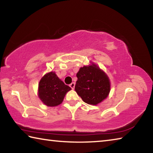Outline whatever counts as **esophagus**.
Wrapping results in <instances>:
<instances>
[{"label": "esophagus", "mask_w": 153, "mask_h": 153, "mask_svg": "<svg viewBox=\"0 0 153 153\" xmlns=\"http://www.w3.org/2000/svg\"><path fill=\"white\" fill-rule=\"evenodd\" d=\"M75 86H76V84H75V82H72L71 84L69 85V86L71 88V89H74Z\"/></svg>", "instance_id": "esophagus-1"}]
</instances>
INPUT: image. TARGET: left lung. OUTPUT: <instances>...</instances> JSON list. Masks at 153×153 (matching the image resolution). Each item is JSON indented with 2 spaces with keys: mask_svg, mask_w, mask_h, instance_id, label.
<instances>
[{
  "mask_svg": "<svg viewBox=\"0 0 153 153\" xmlns=\"http://www.w3.org/2000/svg\"><path fill=\"white\" fill-rule=\"evenodd\" d=\"M75 90L83 101L97 105L109 94L111 82L108 76L97 64L90 61L88 65L80 67L76 74Z\"/></svg>",
  "mask_w": 153,
  "mask_h": 153,
  "instance_id": "8db88e82",
  "label": "left lung"
}]
</instances>
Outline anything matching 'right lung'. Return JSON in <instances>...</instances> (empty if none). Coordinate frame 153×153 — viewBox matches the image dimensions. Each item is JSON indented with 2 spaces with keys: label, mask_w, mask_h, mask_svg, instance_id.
Returning a JSON list of instances; mask_svg holds the SVG:
<instances>
[{
  "label": "right lung",
  "mask_w": 153,
  "mask_h": 153,
  "mask_svg": "<svg viewBox=\"0 0 153 153\" xmlns=\"http://www.w3.org/2000/svg\"><path fill=\"white\" fill-rule=\"evenodd\" d=\"M71 90L70 87L59 78L55 71H51L40 80L38 96L45 105L56 107L61 104L67 92Z\"/></svg>",
  "instance_id": "obj_1"
}]
</instances>
